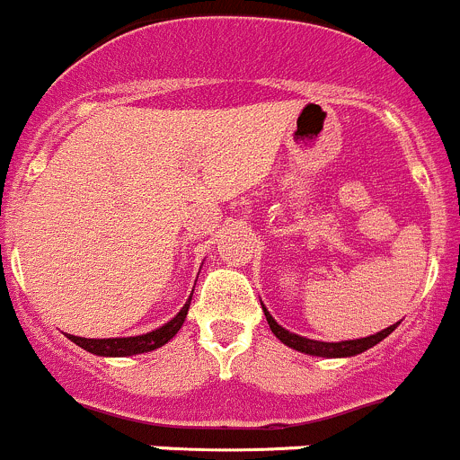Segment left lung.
Segmentation results:
<instances>
[{
	"mask_svg": "<svg viewBox=\"0 0 460 460\" xmlns=\"http://www.w3.org/2000/svg\"><path fill=\"white\" fill-rule=\"evenodd\" d=\"M263 315H266L268 324H270V331L277 335V338L281 340V342L286 344V347L295 349V351H302V353H308V356H320V358H349V356H358V353L367 351V349L376 347V344L380 342V340H385L386 335L391 333V331L395 329V326L400 324H394V326H386L385 331H380V333L376 335H369V338H360V340H347V342H317V340H308V338H302V335H295L290 333V331L281 329L279 324H277L275 320H272L270 313L263 308Z\"/></svg>",
	"mask_w": 460,
	"mask_h": 460,
	"instance_id": "obj_1",
	"label": "left lung"
}]
</instances>
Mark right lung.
I'll list each match as a JSON object with an SVG mask.
<instances>
[{
  "label": "right lung",
  "instance_id": "1",
  "mask_svg": "<svg viewBox=\"0 0 460 460\" xmlns=\"http://www.w3.org/2000/svg\"><path fill=\"white\" fill-rule=\"evenodd\" d=\"M190 302H192V295H190L188 304L181 308V313L174 317V320H170L165 326L152 331V333L136 335V338H109V340H86V338L69 335V340L71 342H75L77 347L84 349V351L95 353V356H107V358H125V356H136V353L154 351V349L167 344L176 333H179V329L185 322V315H188Z\"/></svg>",
  "mask_w": 460,
  "mask_h": 460
}]
</instances>
